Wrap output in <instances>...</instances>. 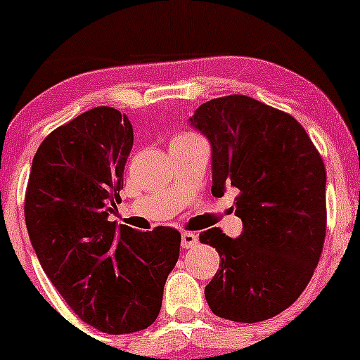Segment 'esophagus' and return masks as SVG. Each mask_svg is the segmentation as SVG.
Returning a JSON list of instances; mask_svg holds the SVG:
<instances>
[{
    "label": "esophagus",
    "mask_w": 360,
    "mask_h": 360,
    "mask_svg": "<svg viewBox=\"0 0 360 360\" xmlns=\"http://www.w3.org/2000/svg\"><path fill=\"white\" fill-rule=\"evenodd\" d=\"M197 244H198V237L195 233L184 231V233L181 235V245H183V249H191V248H195Z\"/></svg>",
    "instance_id": "34e87169"
}]
</instances>
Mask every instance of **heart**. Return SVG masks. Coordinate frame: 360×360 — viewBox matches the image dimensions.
<instances>
[{
	"label": "heart",
	"instance_id": "1",
	"mask_svg": "<svg viewBox=\"0 0 360 360\" xmlns=\"http://www.w3.org/2000/svg\"><path fill=\"white\" fill-rule=\"evenodd\" d=\"M184 136H190V134H184Z\"/></svg>",
	"mask_w": 360,
	"mask_h": 360
}]
</instances>
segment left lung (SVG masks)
<instances>
[{
  "label": "left lung",
  "mask_w": 360,
  "mask_h": 360,
  "mask_svg": "<svg viewBox=\"0 0 360 360\" xmlns=\"http://www.w3.org/2000/svg\"><path fill=\"white\" fill-rule=\"evenodd\" d=\"M212 148V195L240 191V237L202 231L221 263L205 288L212 314L266 321L289 308L310 282L326 238V167L289 112L248 96L203 103L190 118Z\"/></svg>",
  "instance_id": "1"
}]
</instances>
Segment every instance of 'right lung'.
<instances>
[{"mask_svg":"<svg viewBox=\"0 0 360 360\" xmlns=\"http://www.w3.org/2000/svg\"><path fill=\"white\" fill-rule=\"evenodd\" d=\"M132 144V125L118 110L82 112L39 144L25 190V224L46 277L83 322L108 335L157 321L179 257L174 228L137 231L108 221L122 202Z\"/></svg>","mask_w":360,"mask_h":360,"instance_id":"add662e5","label":"right lung"}]
</instances>
